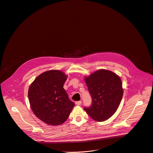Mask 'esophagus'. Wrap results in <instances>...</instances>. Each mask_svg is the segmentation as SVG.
Segmentation results:
<instances>
[{
  "label": "esophagus",
  "mask_w": 153,
  "mask_h": 153,
  "mask_svg": "<svg viewBox=\"0 0 153 153\" xmlns=\"http://www.w3.org/2000/svg\"><path fill=\"white\" fill-rule=\"evenodd\" d=\"M81 103H82V102L81 101H76V104L77 105H80L81 104Z\"/></svg>",
  "instance_id": "1"
}]
</instances>
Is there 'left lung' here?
<instances>
[{
    "instance_id": "1",
    "label": "left lung",
    "mask_w": 153,
    "mask_h": 153,
    "mask_svg": "<svg viewBox=\"0 0 153 153\" xmlns=\"http://www.w3.org/2000/svg\"><path fill=\"white\" fill-rule=\"evenodd\" d=\"M92 97V105L84 109L96 121H104L113 115L123 96L121 78L113 72L99 69L85 77Z\"/></svg>"
}]
</instances>
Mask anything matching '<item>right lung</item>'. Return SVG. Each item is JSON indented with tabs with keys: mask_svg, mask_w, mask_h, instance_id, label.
<instances>
[{
	"mask_svg": "<svg viewBox=\"0 0 153 153\" xmlns=\"http://www.w3.org/2000/svg\"><path fill=\"white\" fill-rule=\"evenodd\" d=\"M67 78L61 71H48L38 76L29 88L28 97L33 112L49 125L63 124L75 105L63 88Z\"/></svg>",
	"mask_w": 153,
	"mask_h": 153,
	"instance_id": "1",
	"label": "right lung"
}]
</instances>
